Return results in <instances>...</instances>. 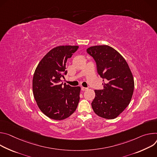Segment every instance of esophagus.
I'll use <instances>...</instances> for the list:
<instances>
[{
    "label": "esophagus",
    "instance_id": "1",
    "mask_svg": "<svg viewBox=\"0 0 157 157\" xmlns=\"http://www.w3.org/2000/svg\"><path fill=\"white\" fill-rule=\"evenodd\" d=\"M88 90V88L83 87V86H82V91H85V90Z\"/></svg>",
    "mask_w": 157,
    "mask_h": 157
}]
</instances>
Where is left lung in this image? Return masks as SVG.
I'll list each match as a JSON object with an SVG mask.
<instances>
[{
  "mask_svg": "<svg viewBox=\"0 0 157 157\" xmlns=\"http://www.w3.org/2000/svg\"><path fill=\"white\" fill-rule=\"evenodd\" d=\"M86 51L96 62L98 74L105 80L103 89L95 90L92 107L98 116L114 119L131 101L134 90L132 72L125 59L112 47L95 45Z\"/></svg>",
  "mask_w": 157,
  "mask_h": 157,
  "instance_id": "8db88e82",
  "label": "left lung"
}]
</instances>
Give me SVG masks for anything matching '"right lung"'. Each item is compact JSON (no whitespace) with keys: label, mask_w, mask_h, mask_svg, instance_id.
Segmentation results:
<instances>
[{"label":"right lung","mask_w":157,"mask_h":157,"mask_svg":"<svg viewBox=\"0 0 157 157\" xmlns=\"http://www.w3.org/2000/svg\"><path fill=\"white\" fill-rule=\"evenodd\" d=\"M78 48L77 45H61L50 50L35 71L32 89L41 112L50 118L62 120L76 110L80 100V86L61 83L66 75V62Z\"/></svg>","instance_id":"add662e5"}]
</instances>
